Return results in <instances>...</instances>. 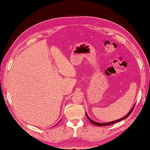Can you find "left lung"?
I'll return each instance as SVG.
<instances>
[{
    "mask_svg": "<svg viewBox=\"0 0 150 150\" xmlns=\"http://www.w3.org/2000/svg\"><path fill=\"white\" fill-rule=\"evenodd\" d=\"M133 109H134V107H133L132 109H131V111L128 113V115H126L125 116H124L123 117H122V118H121V119H120V120H117L115 121H112V122H107V123H99V122H95V121H94L93 120H92L91 119H90V117L88 116V115L86 114V116H87L88 118V120L90 121V122H91V123H93V125H97V126H108V125H112V124L116 123V122H119V121H121V120H125V119L127 118V117H128L130 115L131 113L132 112V111H133Z\"/></svg>",
    "mask_w": 150,
    "mask_h": 150,
    "instance_id": "obj_1",
    "label": "left lung"
}]
</instances>
